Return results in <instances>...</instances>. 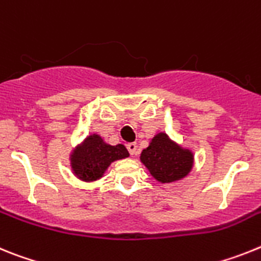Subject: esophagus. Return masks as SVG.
<instances>
[{"instance_id": "esophagus-1", "label": "esophagus", "mask_w": 261, "mask_h": 261, "mask_svg": "<svg viewBox=\"0 0 261 261\" xmlns=\"http://www.w3.org/2000/svg\"><path fill=\"white\" fill-rule=\"evenodd\" d=\"M126 147H127L128 152H130L131 155H137V153H138L137 143H127V144H126Z\"/></svg>"}]
</instances>
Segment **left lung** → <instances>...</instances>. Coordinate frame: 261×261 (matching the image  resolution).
<instances>
[{"label":"left lung","instance_id":"left-lung-1","mask_svg":"<svg viewBox=\"0 0 261 261\" xmlns=\"http://www.w3.org/2000/svg\"><path fill=\"white\" fill-rule=\"evenodd\" d=\"M140 160L160 182H172L185 177L192 169L193 155L171 142L167 134H158L146 149Z\"/></svg>","mask_w":261,"mask_h":261}]
</instances>
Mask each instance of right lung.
<instances>
[{"instance_id": "1", "label": "right lung", "mask_w": 261, "mask_h": 261, "mask_svg": "<svg viewBox=\"0 0 261 261\" xmlns=\"http://www.w3.org/2000/svg\"><path fill=\"white\" fill-rule=\"evenodd\" d=\"M127 156V149L122 144L110 146L98 135H90L72 155V168L81 180L93 181L102 176L110 163Z\"/></svg>"}]
</instances>
